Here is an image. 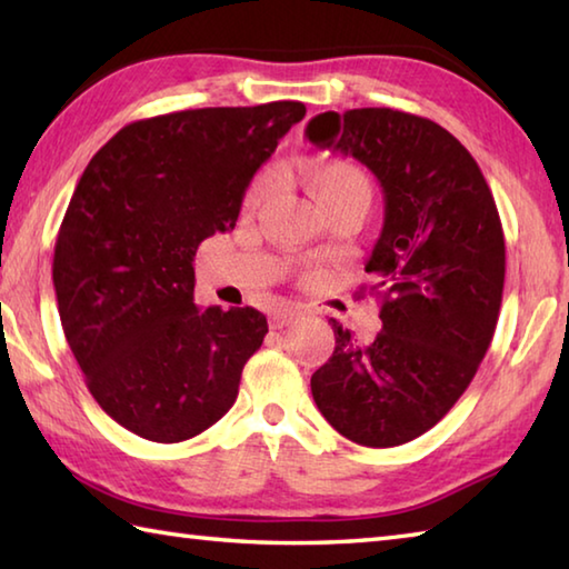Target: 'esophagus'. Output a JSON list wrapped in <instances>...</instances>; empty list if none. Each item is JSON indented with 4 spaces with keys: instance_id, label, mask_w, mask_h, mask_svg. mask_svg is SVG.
<instances>
[{
    "instance_id": "esophagus-1",
    "label": "esophagus",
    "mask_w": 569,
    "mask_h": 569,
    "mask_svg": "<svg viewBox=\"0 0 569 569\" xmlns=\"http://www.w3.org/2000/svg\"><path fill=\"white\" fill-rule=\"evenodd\" d=\"M301 316H303L301 308H296V306H283V308H278V311H273V316H271V326H273V328L291 326L293 320H298Z\"/></svg>"
}]
</instances>
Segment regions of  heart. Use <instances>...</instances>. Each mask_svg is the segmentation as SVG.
Instances as JSON below:
<instances>
[{
	"label": "heart",
	"instance_id": "heart-1",
	"mask_svg": "<svg viewBox=\"0 0 569 569\" xmlns=\"http://www.w3.org/2000/svg\"><path fill=\"white\" fill-rule=\"evenodd\" d=\"M273 179L271 177H261L253 186H251V193H249V201L258 203L263 199V196L271 191ZM311 186H313V193L316 199L323 206L326 201L336 199L340 193H348V191H370L368 189V179L366 173L360 171L358 167L348 161H328V163H320L311 171Z\"/></svg>",
	"mask_w": 569,
	"mask_h": 569
}]
</instances>
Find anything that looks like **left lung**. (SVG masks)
I'll return each mask as SVG.
<instances>
[{"label":"left lung","instance_id":"8db88e82","mask_svg":"<svg viewBox=\"0 0 569 569\" xmlns=\"http://www.w3.org/2000/svg\"><path fill=\"white\" fill-rule=\"evenodd\" d=\"M306 139L363 163L386 201L366 261L383 328L358 346L333 320L336 350L311 378L313 400L358 446H402L456 406L490 348L505 286L498 206L470 151L416 113L326 111Z\"/></svg>","mask_w":569,"mask_h":569}]
</instances>
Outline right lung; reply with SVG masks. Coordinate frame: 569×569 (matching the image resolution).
Instances as JSON below:
<instances>
[{
    "label": "right lung",
    "instance_id": "1",
    "mask_svg": "<svg viewBox=\"0 0 569 569\" xmlns=\"http://www.w3.org/2000/svg\"><path fill=\"white\" fill-rule=\"evenodd\" d=\"M301 101L173 111L101 147L54 246L57 306L87 388L139 438L181 442L221 420L263 343L256 308L193 303V256L239 221L253 173Z\"/></svg>",
    "mask_w": 569,
    "mask_h": 569
}]
</instances>
